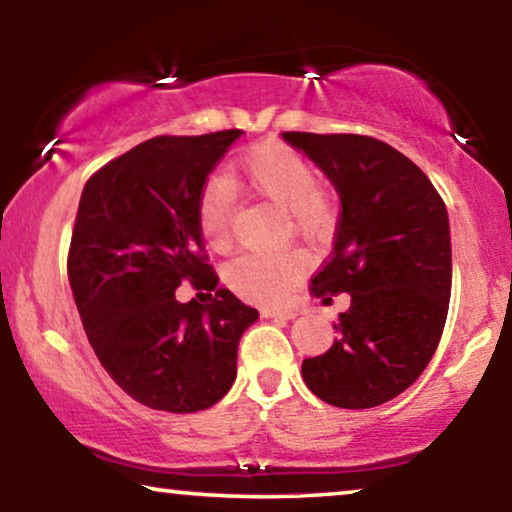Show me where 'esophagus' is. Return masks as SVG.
I'll list each match as a JSON object with an SVG mask.
<instances>
[{
	"label": "esophagus",
	"mask_w": 512,
	"mask_h": 512,
	"mask_svg": "<svg viewBox=\"0 0 512 512\" xmlns=\"http://www.w3.org/2000/svg\"><path fill=\"white\" fill-rule=\"evenodd\" d=\"M298 315L296 308H269L264 317H272V320H293Z\"/></svg>",
	"instance_id": "obj_1"
}]
</instances>
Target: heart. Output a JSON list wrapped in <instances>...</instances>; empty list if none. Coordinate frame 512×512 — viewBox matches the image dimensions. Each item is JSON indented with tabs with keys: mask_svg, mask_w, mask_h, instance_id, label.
<instances>
[{
	"mask_svg": "<svg viewBox=\"0 0 512 512\" xmlns=\"http://www.w3.org/2000/svg\"><path fill=\"white\" fill-rule=\"evenodd\" d=\"M320 175L308 158L284 144H260L240 158L228 178H214L199 199V226L214 248H226L236 226V190L250 192L289 211L293 231L320 238L332 226V207L320 190ZM305 272L298 252H245L226 267V281L238 296L274 303L289 293Z\"/></svg>",
	"mask_w": 512,
	"mask_h": 512,
	"instance_id": "b5f03b06",
	"label": "heart"
}]
</instances>
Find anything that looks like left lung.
<instances>
[{
  "label": "left lung",
  "mask_w": 512,
  "mask_h": 512,
  "mask_svg": "<svg viewBox=\"0 0 512 512\" xmlns=\"http://www.w3.org/2000/svg\"><path fill=\"white\" fill-rule=\"evenodd\" d=\"M342 199L334 248L313 276L322 303L349 293L337 339L303 361L308 390L342 409L402 395L436 354L452 286L450 221L426 173L361 134L284 132Z\"/></svg>",
  "instance_id": "8db88e82"
}]
</instances>
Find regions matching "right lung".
<instances>
[{"mask_svg": "<svg viewBox=\"0 0 512 512\" xmlns=\"http://www.w3.org/2000/svg\"><path fill=\"white\" fill-rule=\"evenodd\" d=\"M240 129L154 137L98 173L81 192L67 272L101 366L144 407L192 414L236 380L238 342L260 317L228 289L180 304L182 280L213 290L199 199Z\"/></svg>", "mask_w": 512, "mask_h": 512, "instance_id": "obj_1", "label": "right lung"}]
</instances>
